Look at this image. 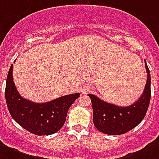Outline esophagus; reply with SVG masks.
<instances>
[{
	"label": "esophagus",
	"instance_id": "1",
	"mask_svg": "<svg viewBox=\"0 0 159 159\" xmlns=\"http://www.w3.org/2000/svg\"><path fill=\"white\" fill-rule=\"evenodd\" d=\"M93 89V88H92L91 86H84L83 89H82V92H83V93H89V92H90Z\"/></svg>",
	"mask_w": 159,
	"mask_h": 159
}]
</instances>
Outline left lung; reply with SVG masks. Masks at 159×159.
Instances as JSON below:
<instances>
[{
	"label": "left lung",
	"mask_w": 159,
	"mask_h": 159,
	"mask_svg": "<svg viewBox=\"0 0 159 159\" xmlns=\"http://www.w3.org/2000/svg\"><path fill=\"white\" fill-rule=\"evenodd\" d=\"M145 66L148 77L144 91L130 106H117L89 93L93 106V124L99 131L112 136L121 135L132 130L144 119L151 98V76L146 61Z\"/></svg>",
	"instance_id": "obj_1"
}]
</instances>
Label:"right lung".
Returning a JSON list of instances; mask_svg holds the SVG:
<instances>
[{"instance_id":"right-lung-1","label":"right lung","mask_w":159,"mask_h":159,"mask_svg":"<svg viewBox=\"0 0 159 159\" xmlns=\"http://www.w3.org/2000/svg\"><path fill=\"white\" fill-rule=\"evenodd\" d=\"M13 65L8 71L6 83V102L12 119L29 132L38 136L56 133L66 122L68 109L79 93L66 95L46 103H34L23 98L13 82Z\"/></svg>"}]
</instances>
